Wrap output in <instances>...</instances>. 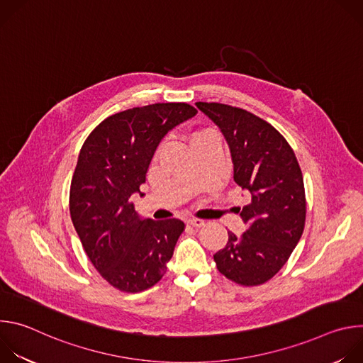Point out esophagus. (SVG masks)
I'll list each match as a JSON object with an SVG mask.
<instances>
[{
    "label": "esophagus",
    "instance_id": "1",
    "mask_svg": "<svg viewBox=\"0 0 363 363\" xmlns=\"http://www.w3.org/2000/svg\"><path fill=\"white\" fill-rule=\"evenodd\" d=\"M186 223H188L189 225L195 227V228H201V227L205 225V221H203V220H199V218H189Z\"/></svg>",
    "mask_w": 363,
    "mask_h": 363
}]
</instances>
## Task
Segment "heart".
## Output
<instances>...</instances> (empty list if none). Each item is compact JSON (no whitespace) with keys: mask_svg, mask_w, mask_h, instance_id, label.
<instances>
[{"mask_svg":"<svg viewBox=\"0 0 363 363\" xmlns=\"http://www.w3.org/2000/svg\"><path fill=\"white\" fill-rule=\"evenodd\" d=\"M205 133H210V132L206 130V132H201V133H196V135L194 136V139H196V138H199V136H202V135H205ZM194 139H192V140H194Z\"/></svg>","mask_w":363,"mask_h":363,"instance_id":"b5f03b06","label":"heart"}]
</instances>
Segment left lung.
I'll use <instances>...</instances> for the list:
<instances>
[{"label":"left lung","mask_w":363,"mask_h":363,"mask_svg":"<svg viewBox=\"0 0 363 363\" xmlns=\"http://www.w3.org/2000/svg\"><path fill=\"white\" fill-rule=\"evenodd\" d=\"M223 132L234 164V181L251 202L240 211L248 228L228 231L227 245L214 254L218 272L241 286L273 279L287 263L306 221L301 169L284 136L269 122L224 103L196 101Z\"/></svg>","instance_id":"8db88e82"}]
</instances>
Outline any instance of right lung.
Returning a JSON list of instances; mask_svg holds the SVG:
<instances>
[{
    "instance_id": "add662e5",
    "label": "right lung",
    "mask_w": 363,
    "mask_h": 363,
    "mask_svg": "<svg viewBox=\"0 0 363 363\" xmlns=\"http://www.w3.org/2000/svg\"><path fill=\"white\" fill-rule=\"evenodd\" d=\"M188 103H155L115 113L84 140L70 185V217L93 267L121 291L157 284L185 230L181 220H140V192L155 150L177 125L196 115Z\"/></svg>"
}]
</instances>
